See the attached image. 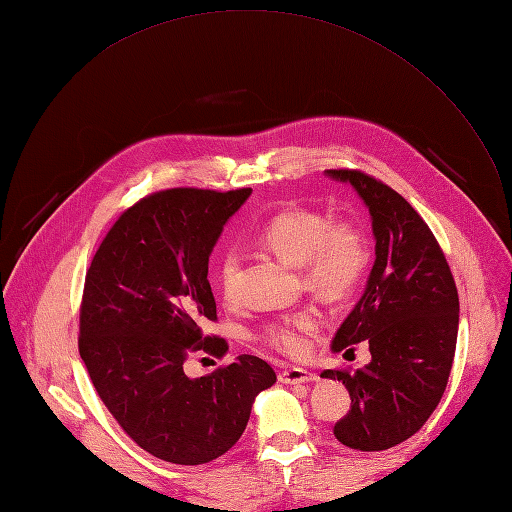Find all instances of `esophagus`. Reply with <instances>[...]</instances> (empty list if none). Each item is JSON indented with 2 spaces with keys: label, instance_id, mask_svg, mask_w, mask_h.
I'll return each instance as SVG.
<instances>
[{
  "label": "esophagus",
  "instance_id": "1",
  "mask_svg": "<svg viewBox=\"0 0 512 512\" xmlns=\"http://www.w3.org/2000/svg\"><path fill=\"white\" fill-rule=\"evenodd\" d=\"M278 380L282 384H303V382H315L317 375L303 369V367H286V369L280 371Z\"/></svg>",
  "mask_w": 512,
  "mask_h": 512
}]
</instances>
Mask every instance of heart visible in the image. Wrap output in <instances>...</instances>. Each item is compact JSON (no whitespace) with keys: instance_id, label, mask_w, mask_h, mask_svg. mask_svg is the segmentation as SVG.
I'll list each match as a JSON object with an SVG mask.
<instances>
[{"instance_id":"b5f03b06","label":"heart","mask_w":512,"mask_h":512,"mask_svg":"<svg viewBox=\"0 0 512 512\" xmlns=\"http://www.w3.org/2000/svg\"><path fill=\"white\" fill-rule=\"evenodd\" d=\"M255 242L280 261L299 267L307 288L324 299H342L351 292L369 261V238L353 220L330 222L328 215L290 207L267 220L255 234ZM240 261L228 253L218 263V286L230 303L236 299ZM319 317L313 309H301L272 321L263 330V340L276 351L299 357L309 348Z\"/></svg>"}]
</instances>
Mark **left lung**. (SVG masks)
<instances>
[{
    "label": "left lung",
    "mask_w": 512,
    "mask_h": 512,
    "mask_svg": "<svg viewBox=\"0 0 512 512\" xmlns=\"http://www.w3.org/2000/svg\"><path fill=\"white\" fill-rule=\"evenodd\" d=\"M348 182L371 215L375 261L363 297L342 321L332 351L369 344L371 361L326 369L351 394V411L334 436L375 452L409 440L438 407L459 334V292L436 236L394 188L359 170H326Z\"/></svg>",
    "instance_id": "8db88e82"
}]
</instances>
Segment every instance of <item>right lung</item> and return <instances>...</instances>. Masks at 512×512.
Masks as SVG:
<instances>
[{
    "mask_svg": "<svg viewBox=\"0 0 512 512\" xmlns=\"http://www.w3.org/2000/svg\"><path fill=\"white\" fill-rule=\"evenodd\" d=\"M251 188H168L128 207L105 234L85 278L78 353L124 432L174 465H203L245 432L255 396L276 384L263 359L240 355L188 378L191 353L224 357L205 330L218 319L209 255Z\"/></svg>",
    "mask_w": 512,
    "mask_h": 512,
    "instance_id": "right-lung-1",
    "label": "right lung"
}]
</instances>
